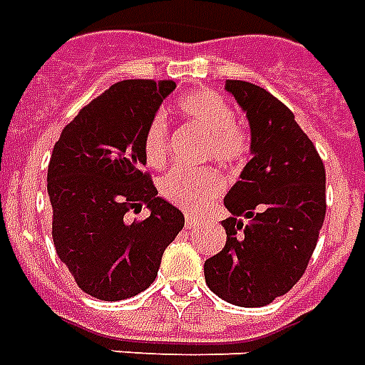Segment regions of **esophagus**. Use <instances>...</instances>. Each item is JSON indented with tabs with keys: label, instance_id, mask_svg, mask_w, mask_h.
Listing matches in <instances>:
<instances>
[{
	"label": "esophagus",
	"instance_id": "esophagus-1",
	"mask_svg": "<svg viewBox=\"0 0 365 365\" xmlns=\"http://www.w3.org/2000/svg\"><path fill=\"white\" fill-rule=\"evenodd\" d=\"M185 225H186V229H194V227L198 225V217H194V215H190V213H186Z\"/></svg>",
	"mask_w": 365,
	"mask_h": 365
}]
</instances>
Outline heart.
Returning <instances> with one entry per match:
<instances>
[{
  "label": "heart",
  "mask_w": 365,
  "mask_h": 365,
  "mask_svg": "<svg viewBox=\"0 0 365 365\" xmlns=\"http://www.w3.org/2000/svg\"><path fill=\"white\" fill-rule=\"evenodd\" d=\"M179 113L188 123L207 133V158L240 165L248 160L252 152V138L248 128L238 123L237 113L229 101L215 90H196L192 94L182 96L177 101ZM169 150V125L161 113L153 115L148 123L142 152L144 160L153 169L165 165ZM225 190V179L215 169H186L177 167L167 173L160 182L161 196L179 205L182 210L194 212L221 196Z\"/></svg>",
  "instance_id": "b5f03b06"
}]
</instances>
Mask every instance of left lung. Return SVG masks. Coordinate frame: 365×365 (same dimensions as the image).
<instances>
[{
    "label": "left lung",
    "mask_w": 365,
    "mask_h": 365,
    "mask_svg": "<svg viewBox=\"0 0 365 365\" xmlns=\"http://www.w3.org/2000/svg\"><path fill=\"white\" fill-rule=\"evenodd\" d=\"M250 120L252 158L225 196L223 250L205 259V283L242 308L267 306L300 281L325 219V167L294 113L262 86L227 81Z\"/></svg>",
    "instance_id": "8db88e82"
}]
</instances>
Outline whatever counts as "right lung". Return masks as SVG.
<instances>
[{
    "mask_svg": "<svg viewBox=\"0 0 365 365\" xmlns=\"http://www.w3.org/2000/svg\"><path fill=\"white\" fill-rule=\"evenodd\" d=\"M173 81H120L63 128L48 165L51 237L76 284L100 300L136 297L155 281L185 215L158 196L142 140ZM148 205L150 215L128 219Z\"/></svg>",
    "mask_w": 365,
    "mask_h": 365,
    "instance_id": "add662e5",
    "label": "right lung"
}]
</instances>
